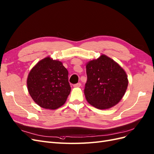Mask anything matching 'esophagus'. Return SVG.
Segmentation results:
<instances>
[{"label":"esophagus","mask_w":154,"mask_h":154,"mask_svg":"<svg viewBox=\"0 0 154 154\" xmlns=\"http://www.w3.org/2000/svg\"><path fill=\"white\" fill-rule=\"evenodd\" d=\"M81 86V84L79 82V83H77V84H75V85H73V87L75 88H78V87H80Z\"/></svg>","instance_id":"1"}]
</instances>
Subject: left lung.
Masks as SVG:
<instances>
[{"instance_id": "8db88e82", "label": "left lung", "mask_w": 154, "mask_h": 154, "mask_svg": "<svg viewBox=\"0 0 154 154\" xmlns=\"http://www.w3.org/2000/svg\"><path fill=\"white\" fill-rule=\"evenodd\" d=\"M86 100L99 109L110 108L123 97L128 85L126 73L121 66L104 54L86 64Z\"/></svg>"}]
</instances>
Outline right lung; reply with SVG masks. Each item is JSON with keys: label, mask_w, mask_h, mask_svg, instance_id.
<instances>
[{"label": "right lung", "mask_w": 154, "mask_h": 154, "mask_svg": "<svg viewBox=\"0 0 154 154\" xmlns=\"http://www.w3.org/2000/svg\"><path fill=\"white\" fill-rule=\"evenodd\" d=\"M27 87L34 102L49 109L63 106L71 91L67 69L50 57L38 61L30 70Z\"/></svg>", "instance_id": "obj_1"}]
</instances>
